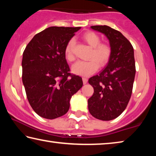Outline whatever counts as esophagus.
<instances>
[{"label":"esophagus","instance_id":"esophagus-1","mask_svg":"<svg viewBox=\"0 0 156 156\" xmlns=\"http://www.w3.org/2000/svg\"><path fill=\"white\" fill-rule=\"evenodd\" d=\"M87 81H88V79L87 78H83V84H87Z\"/></svg>","mask_w":156,"mask_h":156}]
</instances>
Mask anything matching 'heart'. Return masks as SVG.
Returning a JSON list of instances; mask_svg holds the SVG:
<instances>
[{
    "label": "heart",
    "instance_id": "b5f03b06",
    "mask_svg": "<svg viewBox=\"0 0 156 156\" xmlns=\"http://www.w3.org/2000/svg\"><path fill=\"white\" fill-rule=\"evenodd\" d=\"M82 38L91 47L88 61H78L72 67V73L82 76H89L96 72L98 65L104 67L107 64L112 55V48L108 44L100 43V36L93 31H87L83 34ZM76 42L73 38L70 39L65 47V57L69 61L74 60L73 49Z\"/></svg>",
    "mask_w": 156,
    "mask_h": 156
}]
</instances>
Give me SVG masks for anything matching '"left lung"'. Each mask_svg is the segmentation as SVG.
<instances>
[{
    "label": "left lung",
    "instance_id": "obj_1",
    "mask_svg": "<svg viewBox=\"0 0 156 156\" xmlns=\"http://www.w3.org/2000/svg\"><path fill=\"white\" fill-rule=\"evenodd\" d=\"M90 28L107 37L112 55L104 69L89 78L94 92L88 100V109L97 119L112 120L125 111L131 96L136 75L133 48L120 31L109 26Z\"/></svg>",
    "mask_w": 156,
    "mask_h": 156
}]
</instances>
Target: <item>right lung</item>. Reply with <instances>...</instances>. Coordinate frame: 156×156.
I'll list each match as a JSON object with an SVG mask.
<instances>
[{
	"label": "right lung",
	"mask_w": 156,
	"mask_h": 156,
	"mask_svg": "<svg viewBox=\"0 0 156 156\" xmlns=\"http://www.w3.org/2000/svg\"><path fill=\"white\" fill-rule=\"evenodd\" d=\"M78 27H50L36 34L23 54V83L31 107L41 117L55 119L65 115L70 100L82 87L71 75L65 47Z\"/></svg>",
	"instance_id": "1"
}]
</instances>
